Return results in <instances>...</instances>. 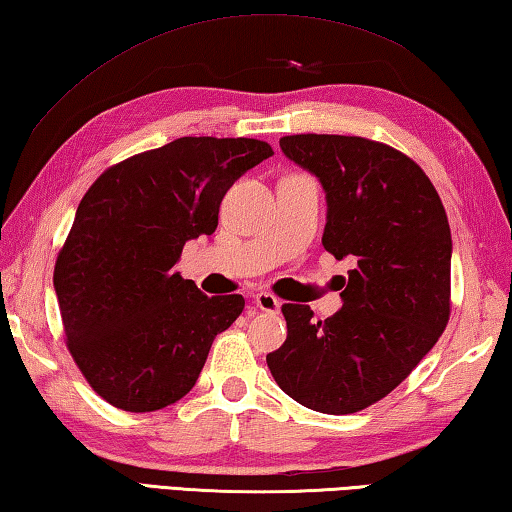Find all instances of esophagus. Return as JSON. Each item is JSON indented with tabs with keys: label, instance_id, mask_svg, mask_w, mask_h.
Instances as JSON below:
<instances>
[{
	"label": "esophagus",
	"instance_id": "34e87169",
	"mask_svg": "<svg viewBox=\"0 0 512 512\" xmlns=\"http://www.w3.org/2000/svg\"><path fill=\"white\" fill-rule=\"evenodd\" d=\"M255 306L259 311L264 313H280L282 309V302L277 300V297L273 293H266V291H259L255 295Z\"/></svg>",
	"mask_w": 512,
	"mask_h": 512
}]
</instances>
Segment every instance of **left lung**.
Segmentation results:
<instances>
[{"label":"left lung","instance_id":"obj_1","mask_svg":"<svg viewBox=\"0 0 512 512\" xmlns=\"http://www.w3.org/2000/svg\"><path fill=\"white\" fill-rule=\"evenodd\" d=\"M280 147L322 185V246L353 268L331 318L282 306L288 336L266 362L293 401L353 414L401 385L448 324V217L432 181L394 147L336 134L284 136Z\"/></svg>","mask_w":512,"mask_h":512}]
</instances>
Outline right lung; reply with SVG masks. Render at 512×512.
Returning <instances> with one entry per match:
<instances>
[{
    "mask_svg": "<svg viewBox=\"0 0 512 512\" xmlns=\"http://www.w3.org/2000/svg\"><path fill=\"white\" fill-rule=\"evenodd\" d=\"M273 156L255 138L183 136L109 167L82 197L53 286L73 360L118 410L154 412L197 383L241 295H203L174 273L212 235L226 192Z\"/></svg>",
    "mask_w": 512,
    "mask_h": 512,
    "instance_id": "obj_1",
    "label": "right lung"
}]
</instances>
